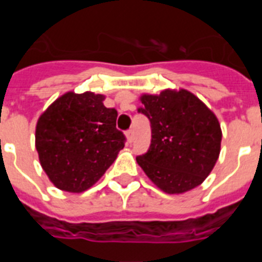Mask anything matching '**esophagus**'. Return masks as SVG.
Returning a JSON list of instances; mask_svg holds the SVG:
<instances>
[{
    "label": "esophagus",
    "mask_w": 262,
    "mask_h": 262,
    "mask_svg": "<svg viewBox=\"0 0 262 262\" xmlns=\"http://www.w3.org/2000/svg\"><path fill=\"white\" fill-rule=\"evenodd\" d=\"M126 136H127V142H128V143H133V142H134V129H133V128L127 129Z\"/></svg>",
    "instance_id": "esophagus-1"
}]
</instances>
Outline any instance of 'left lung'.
<instances>
[{"label":"left lung","mask_w":262,"mask_h":262,"mask_svg":"<svg viewBox=\"0 0 262 262\" xmlns=\"http://www.w3.org/2000/svg\"><path fill=\"white\" fill-rule=\"evenodd\" d=\"M138 108L151 123L148 151L136 157L163 191L194 189L210 174L221 152V124L210 108L185 89L142 96Z\"/></svg>","instance_id":"8db88e82"}]
</instances>
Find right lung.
Listing matches in <instances>:
<instances>
[{"label":"right lung","instance_id":"add662e5","mask_svg":"<svg viewBox=\"0 0 262 262\" xmlns=\"http://www.w3.org/2000/svg\"><path fill=\"white\" fill-rule=\"evenodd\" d=\"M105 97L69 92L40 115L35 147L41 168L61 190L81 193L96 184L126 136L117 128L118 111L103 105Z\"/></svg>","mask_w":262,"mask_h":262}]
</instances>
